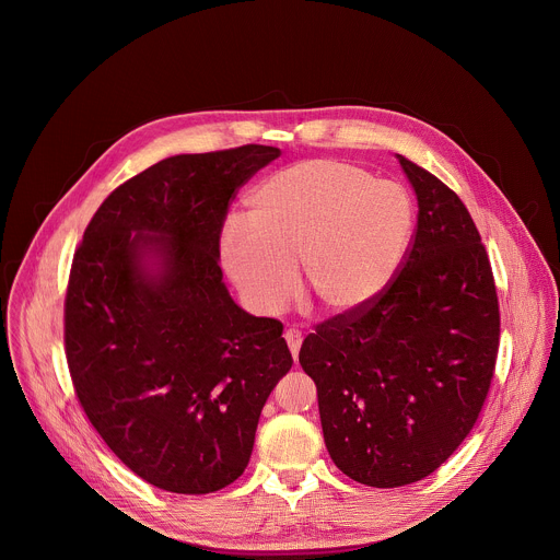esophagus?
<instances>
[{
    "label": "esophagus",
    "instance_id": "obj_1",
    "mask_svg": "<svg viewBox=\"0 0 560 560\" xmlns=\"http://www.w3.org/2000/svg\"><path fill=\"white\" fill-rule=\"evenodd\" d=\"M283 337H285V343H288V348H290V352H292V359L296 361V359H299V350H301V341H303L301 332L294 330V328H290V330H285Z\"/></svg>",
    "mask_w": 560,
    "mask_h": 560
}]
</instances>
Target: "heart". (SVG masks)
<instances>
[{"label":"heart","mask_w":560,"mask_h":560,"mask_svg":"<svg viewBox=\"0 0 560 560\" xmlns=\"http://www.w3.org/2000/svg\"><path fill=\"white\" fill-rule=\"evenodd\" d=\"M228 221L219 259L246 303L279 314L303 290L328 316H354L389 288L410 246L415 206L394 182L337 159H310L266 177Z\"/></svg>","instance_id":"b5f03b06"}]
</instances>
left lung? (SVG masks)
Wrapping results in <instances>:
<instances>
[{
  "instance_id": "obj_1",
  "label": "left lung",
  "mask_w": 560,
  "mask_h": 560,
  "mask_svg": "<svg viewBox=\"0 0 560 560\" xmlns=\"http://www.w3.org/2000/svg\"><path fill=\"white\" fill-rule=\"evenodd\" d=\"M396 159L419 203L401 272L368 310L316 326L299 352L335 465L370 488L417 483L452 456L483 408L501 335L490 259L467 208Z\"/></svg>"
}]
</instances>
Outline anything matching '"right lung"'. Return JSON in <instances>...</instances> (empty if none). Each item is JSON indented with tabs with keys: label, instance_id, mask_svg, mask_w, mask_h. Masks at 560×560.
Instances as JSON below:
<instances>
[{
	"label": "right lung",
	"instance_id": "obj_1",
	"mask_svg": "<svg viewBox=\"0 0 560 560\" xmlns=\"http://www.w3.org/2000/svg\"><path fill=\"white\" fill-rule=\"evenodd\" d=\"M279 154L250 143L168 156L108 195L74 253L63 341L77 398L159 490L234 483L292 368L283 326L238 307L219 268L234 190Z\"/></svg>",
	"mask_w": 560,
	"mask_h": 560
}]
</instances>
